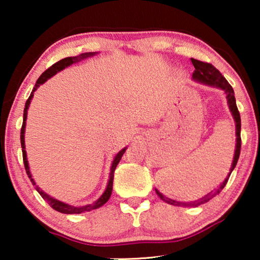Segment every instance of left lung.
Segmentation results:
<instances>
[{"mask_svg": "<svg viewBox=\"0 0 260 260\" xmlns=\"http://www.w3.org/2000/svg\"><path fill=\"white\" fill-rule=\"evenodd\" d=\"M190 60H191V63H193L194 67H195V70L193 72V79L200 81V83H205V84L213 85V86L222 88V90L225 91V93H226V98H227V102H229L230 110H231V112H232L234 120H236V129H237V147H236V152H234V158H233L232 167H231V173H232V170L236 168L238 159H239L240 148H241V137H240L241 120H240V113H239V111H238V108H237L236 97H234V91H233L232 86H231V85L229 84V81L225 79V77H223L222 74L219 72V70H216L215 67L212 65V63L200 61V60H197V59H193V58H191ZM231 173H230V175H231ZM229 177H227V179L223 181L221 186L219 187V189L215 190L214 193H209V194L206 195V197L200 199V200L194 201V202H189V204H184V202H177L175 200H172V199L165 198L161 193H159L158 190H156V193H157V195L162 199V200H165L166 202H168V204H170V205H174V206H199V205L205 204V202L209 201L212 198H214L215 195H218L220 191L223 189V187L226 186L227 181H229Z\"/></svg>", "mask_w": 260, "mask_h": 260, "instance_id": "1", "label": "left lung"}]
</instances>
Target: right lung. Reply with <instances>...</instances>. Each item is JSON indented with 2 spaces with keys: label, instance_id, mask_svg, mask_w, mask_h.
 Wrapping results in <instances>:
<instances>
[{
  "label": "right lung",
  "instance_id": "right-lung-1",
  "mask_svg": "<svg viewBox=\"0 0 260 260\" xmlns=\"http://www.w3.org/2000/svg\"><path fill=\"white\" fill-rule=\"evenodd\" d=\"M94 54H95L94 52L83 53V54H79V55H77V56H69V58L61 59V60H59L58 62L53 63V65L49 67V69L46 70L45 72L42 73L40 77H39V79L37 80V84H35L33 91H31V93L29 95V98L27 99L26 105H24V110H23V123H22V127H21V136L20 137H21V148H22V157H23V163H24V169H26L27 175H28V177H29L30 181H31V183H33L34 186H37V184H35L34 180L31 179V175H30V172H29V167H28L27 154H26V150H24V127H26L27 110H28V106H29V104H30L31 97H33V93L35 92V90H37V88L40 86L41 84H44L46 80L49 79V78H51L52 76H54L55 73H58L59 71H61V70L65 69V67L72 65V63H76L78 61H80V60H84V59L88 58V56H92V55H94ZM125 149L126 148L122 149V150H120L118 154L116 155V157H115V159H113L112 166H111V172H110V180H109L108 187H106V190L104 191V194H103L102 197L99 198L98 200L94 202V204L84 206V207H73V206L66 205V204H63V202H61V201H58V200H55V199L48 197V195L46 194V193H44V191H42L38 186H37V190L39 191V194L41 195L42 199H44V200H46L49 205H51V207L53 209H55V211H58L60 213H65V214H80V213H83V212L91 211V209H95V208L101 207V206L106 204V202H108V200L110 199V197H111L112 183H113V173H115L116 167L119 163L123 154H124V152H125Z\"/></svg>",
  "mask_w": 260,
  "mask_h": 260
}]
</instances>
